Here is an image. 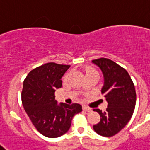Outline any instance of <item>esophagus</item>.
Returning <instances> with one entry per match:
<instances>
[{
	"label": "esophagus",
	"mask_w": 150,
	"mask_h": 150,
	"mask_svg": "<svg viewBox=\"0 0 150 150\" xmlns=\"http://www.w3.org/2000/svg\"><path fill=\"white\" fill-rule=\"evenodd\" d=\"M83 110H84V111H87V112H91L92 111V109L89 107H88V106H83Z\"/></svg>",
	"instance_id": "34e87169"
}]
</instances>
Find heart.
<instances>
[{
  "label": "heart",
  "mask_w": 150,
  "mask_h": 150,
  "mask_svg": "<svg viewBox=\"0 0 150 150\" xmlns=\"http://www.w3.org/2000/svg\"><path fill=\"white\" fill-rule=\"evenodd\" d=\"M90 73H97V71L93 69V68H88V69H86V75L87 74H90Z\"/></svg>",
  "instance_id": "obj_1"
}]
</instances>
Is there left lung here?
I'll return each instance as SVG.
<instances>
[{"mask_svg": "<svg viewBox=\"0 0 150 150\" xmlns=\"http://www.w3.org/2000/svg\"><path fill=\"white\" fill-rule=\"evenodd\" d=\"M102 72L104 84L101 93L108 102L106 110H93L100 116L93 129L102 137H113L126 126L133 115L137 94L135 86L126 70L107 58L92 61Z\"/></svg>", "mask_w": 150, "mask_h": 150, "instance_id": "1", "label": "left lung"}]
</instances>
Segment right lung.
Wrapping results in <instances>:
<instances>
[{"label":"right lung","instance_id":"add662e5","mask_svg":"<svg viewBox=\"0 0 150 150\" xmlns=\"http://www.w3.org/2000/svg\"><path fill=\"white\" fill-rule=\"evenodd\" d=\"M70 67L49 62L32 70L24 80L23 106L35 128L45 137L56 138L67 133L74 115L82 111L79 104H57L55 100V91L62 88V78Z\"/></svg>","mask_w":150,"mask_h":150}]
</instances>
